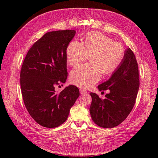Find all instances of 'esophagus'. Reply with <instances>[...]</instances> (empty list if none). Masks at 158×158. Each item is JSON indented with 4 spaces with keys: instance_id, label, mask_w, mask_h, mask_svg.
Listing matches in <instances>:
<instances>
[{
    "instance_id": "1",
    "label": "esophagus",
    "mask_w": 158,
    "mask_h": 158,
    "mask_svg": "<svg viewBox=\"0 0 158 158\" xmlns=\"http://www.w3.org/2000/svg\"><path fill=\"white\" fill-rule=\"evenodd\" d=\"M80 93L81 94H82V95H83V94H86V93H87V91L85 90L84 89H80Z\"/></svg>"
}]
</instances>
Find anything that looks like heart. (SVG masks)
I'll list each match as a JSON object with an SVG mask.
<instances>
[{"mask_svg": "<svg viewBox=\"0 0 158 158\" xmlns=\"http://www.w3.org/2000/svg\"><path fill=\"white\" fill-rule=\"evenodd\" d=\"M90 63L80 65L71 71L70 80L77 86L89 88L105 75L111 74L120 65L125 56V49L118 42L97 31L85 35L82 44L72 41L66 48V59L71 66H76L88 58Z\"/></svg>", "mask_w": 158, "mask_h": 158, "instance_id": "heart-1", "label": "heart"}]
</instances>
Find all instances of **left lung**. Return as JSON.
<instances>
[{"mask_svg": "<svg viewBox=\"0 0 158 158\" xmlns=\"http://www.w3.org/2000/svg\"><path fill=\"white\" fill-rule=\"evenodd\" d=\"M140 85L136 59L128 48L120 66L111 78L98 88L99 91L109 90L106 99L90 93L92 101L89 112L93 121L103 128H113L127 118L135 106Z\"/></svg>", "mask_w": 158, "mask_h": 158, "instance_id": "left-lung-1", "label": "left lung"}]
</instances>
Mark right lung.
Returning a JSON list of instances; mask_svg holds the SVG:
<instances>
[{
	"label": "right lung",
	"mask_w": 158,
	"mask_h": 158,
	"mask_svg": "<svg viewBox=\"0 0 158 158\" xmlns=\"http://www.w3.org/2000/svg\"><path fill=\"white\" fill-rule=\"evenodd\" d=\"M76 34L74 30L46 33L28 51L20 71L25 106L39 125L55 128L64 123L76 100L78 88L70 85L56 94L55 86L67 78L66 48Z\"/></svg>",
	"instance_id": "1"
}]
</instances>
